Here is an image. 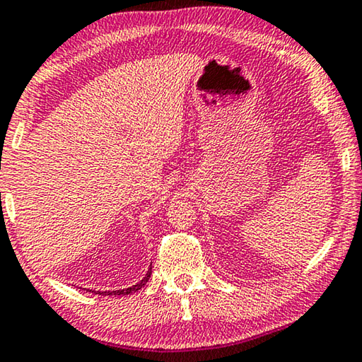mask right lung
Wrapping results in <instances>:
<instances>
[{"label":"right lung","instance_id":"right-lung-1","mask_svg":"<svg viewBox=\"0 0 362 362\" xmlns=\"http://www.w3.org/2000/svg\"><path fill=\"white\" fill-rule=\"evenodd\" d=\"M150 277H151V269L146 272L145 277H143L139 284L134 285V286H130V288L114 290V291H95V290H91V293H98V295H130V293H134V291H139L141 286H145L148 280H150Z\"/></svg>","mask_w":362,"mask_h":362}]
</instances>
